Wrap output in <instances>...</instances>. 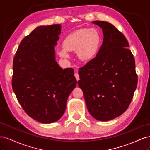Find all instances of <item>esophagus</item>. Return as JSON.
I'll return each mask as SVG.
<instances>
[{
	"mask_svg": "<svg viewBox=\"0 0 150 150\" xmlns=\"http://www.w3.org/2000/svg\"><path fill=\"white\" fill-rule=\"evenodd\" d=\"M74 76L76 77V79L77 81H79V74L78 73H75L74 74Z\"/></svg>",
	"mask_w": 150,
	"mask_h": 150,
	"instance_id": "34e87169",
	"label": "esophagus"
}]
</instances>
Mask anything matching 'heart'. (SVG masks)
I'll list each match as a JSON object with an SVG mask.
<instances>
[{"mask_svg": "<svg viewBox=\"0 0 150 150\" xmlns=\"http://www.w3.org/2000/svg\"><path fill=\"white\" fill-rule=\"evenodd\" d=\"M101 36L98 31L93 28L81 29L68 34L62 42L63 48L57 50L61 57L68 59V52H76L82 61L91 59L98 51L100 46Z\"/></svg>", "mask_w": 150, "mask_h": 150, "instance_id": "1", "label": "heart"}]
</instances>
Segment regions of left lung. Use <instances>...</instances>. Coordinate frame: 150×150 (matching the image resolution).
<instances>
[{"mask_svg":"<svg viewBox=\"0 0 150 150\" xmlns=\"http://www.w3.org/2000/svg\"><path fill=\"white\" fill-rule=\"evenodd\" d=\"M103 41L96 56L79 69V87L93 117L108 121L128 109L137 87L135 61L128 40L112 24L96 21Z\"/></svg>","mask_w":150,"mask_h":150,"instance_id":"left-lung-1","label":"left lung"}]
</instances>
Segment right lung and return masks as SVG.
<instances>
[{
  "label": "right lung",
  "mask_w": 150,
  "mask_h": 150,
  "mask_svg": "<svg viewBox=\"0 0 150 150\" xmlns=\"http://www.w3.org/2000/svg\"><path fill=\"white\" fill-rule=\"evenodd\" d=\"M61 26L38 27L22 39L13 60L12 86L17 100L30 117L44 124L61 118L77 84L73 69H62L56 61Z\"/></svg>",
  "instance_id": "right-lung-1"
}]
</instances>
